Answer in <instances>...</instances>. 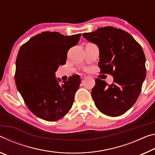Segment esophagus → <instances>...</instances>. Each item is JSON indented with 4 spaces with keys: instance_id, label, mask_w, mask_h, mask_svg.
<instances>
[{
    "instance_id": "34e87169",
    "label": "esophagus",
    "mask_w": 155,
    "mask_h": 155,
    "mask_svg": "<svg viewBox=\"0 0 155 155\" xmlns=\"http://www.w3.org/2000/svg\"><path fill=\"white\" fill-rule=\"evenodd\" d=\"M80 78H82V79H83V78H84L86 77V75L85 74H83V73H82V74H80Z\"/></svg>"
}]
</instances>
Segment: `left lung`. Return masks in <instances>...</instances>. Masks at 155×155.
Listing matches in <instances>:
<instances>
[{
  "mask_svg": "<svg viewBox=\"0 0 155 155\" xmlns=\"http://www.w3.org/2000/svg\"><path fill=\"white\" fill-rule=\"evenodd\" d=\"M82 35L99 48L100 73L113 76V83L108 85L95 79L91 95L96 107L108 116L123 115L136 102L146 76L141 45L128 32L113 27H101Z\"/></svg>",
  "mask_w": 155,
  "mask_h": 155,
  "instance_id": "8db88e82",
  "label": "left lung"
}]
</instances>
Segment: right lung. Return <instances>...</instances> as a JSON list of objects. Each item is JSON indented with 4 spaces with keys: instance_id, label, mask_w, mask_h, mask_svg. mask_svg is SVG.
<instances>
[{
    "instance_id": "obj_1",
    "label": "right lung",
    "mask_w": 155,
    "mask_h": 155,
    "mask_svg": "<svg viewBox=\"0 0 155 155\" xmlns=\"http://www.w3.org/2000/svg\"><path fill=\"white\" fill-rule=\"evenodd\" d=\"M81 34L64 35L45 31L35 35L20 48L16 61L15 82L28 108L48 121L62 118L72 107L80 77L68 81L55 78L59 65L65 64L70 48L78 44Z\"/></svg>"
}]
</instances>
